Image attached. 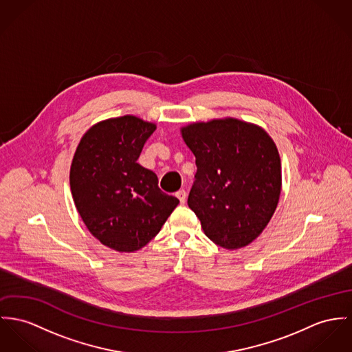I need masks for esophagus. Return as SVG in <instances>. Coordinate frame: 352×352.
<instances>
[{
  "label": "esophagus",
  "mask_w": 352,
  "mask_h": 352,
  "mask_svg": "<svg viewBox=\"0 0 352 352\" xmlns=\"http://www.w3.org/2000/svg\"><path fill=\"white\" fill-rule=\"evenodd\" d=\"M175 195H177V198L181 201V204H185L186 202V191L185 190H179V191H177L175 192Z\"/></svg>",
  "instance_id": "obj_1"
}]
</instances>
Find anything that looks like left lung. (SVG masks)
Returning a JSON list of instances; mask_svg holds the SVG:
<instances>
[{"instance_id": "left-lung-1", "label": "left lung", "mask_w": 352, "mask_h": 352, "mask_svg": "<svg viewBox=\"0 0 352 352\" xmlns=\"http://www.w3.org/2000/svg\"><path fill=\"white\" fill-rule=\"evenodd\" d=\"M195 157L188 205L205 234L225 249L253 243L265 229L281 192V161L268 133L234 118L181 129Z\"/></svg>"}]
</instances>
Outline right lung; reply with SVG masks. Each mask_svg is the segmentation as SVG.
Wrapping results in <instances>:
<instances>
[{
	"mask_svg": "<svg viewBox=\"0 0 352 352\" xmlns=\"http://www.w3.org/2000/svg\"><path fill=\"white\" fill-rule=\"evenodd\" d=\"M155 129L134 115L102 120L82 135L72 160L69 185L81 219L116 252L150 243L179 204L158 188L154 171L136 162Z\"/></svg>",
	"mask_w": 352,
	"mask_h": 352,
	"instance_id": "right-lung-1",
	"label": "right lung"
}]
</instances>
